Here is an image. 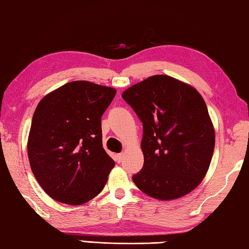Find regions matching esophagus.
Masks as SVG:
<instances>
[{"label": "esophagus", "instance_id": "obj_1", "mask_svg": "<svg viewBox=\"0 0 249 249\" xmlns=\"http://www.w3.org/2000/svg\"><path fill=\"white\" fill-rule=\"evenodd\" d=\"M123 159H124V154L121 153V154H116L115 156V160L117 161V163H122L123 161Z\"/></svg>", "mask_w": 249, "mask_h": 249}]
</instances>
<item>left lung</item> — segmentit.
<instances>
[{
    "mask_svg": "<svg viewBox=\"0 0 249 249\" xmlns=\"http://www.w3.org/2000/svg\"><path fill=\"white\" fill-rule=\"evenodd\" d=\"M122 97L143 123L144 165L133 181L160 200L180 198L198 186L210 168L215 129L204 98L192 85L153 75Z\"/></svg>",
    "mask_w": 249,
    "mask_h": 249,
    "instance_id": "1",
    "label": "left lung"
}]
</instances>
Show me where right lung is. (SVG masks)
I'll list each match as a JSON object with an SVG mask.
<instances>
[{
    "label": "right lung",
    "mask_w": 249,
    "mask_h": 249,
    "mask_svg": "<svg viewBox=\"0 0 249 249\" xmlns=\"http://www.w3.org/2000/svg\"><path fill=\"white\" fill-rule=\"evenodd\" d=\"M115 94L109 86L74 81L39 101L27 155L35 178L51 198L76 206L103 191L115 161L103 148L101 117Z\"/></svg>",
    "instance_id": "right-lung-1"
}]
</instances>
